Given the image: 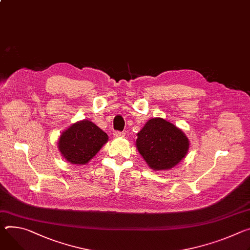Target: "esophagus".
<instances>
[{
    "label": "esophagus",
    "mask_w": 250,
    "mask_h": 250,
    "mask_svg": "<svg viewBox=\"0 0 250 250\" xmlns=\"http://www.w3.org/2000/svg\"><path fill=\"white\" fill-rule=\"evenodd\" d=\"M113 137H115V138H124L125 137V132L115 131V132H113Z\"/></svg>",
    "instance_id": "esophagus-1"
}]
</instances>
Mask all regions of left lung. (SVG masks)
<instances>
[{
    "label": "left lung",
    "instance_id": "1",
    "mask_svg": "<svg viewBox=\"0 0 250 250\" xmlns=\"http://www.w3.org/2000/svg\"><path fill=\"white\" fill-rule=\"evenodd\" d=\"M137 135L135 146L153 170L171 169L184 160L189 149L185 132L162 118L148 120Z\"/></svg>",
    "mask_w": 250,
    "mask_h": 250
}]
</instances>
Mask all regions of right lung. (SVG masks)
Segmentation results:
<instances>
[{
  "instance_id": "add662e5",
  "label": "right lung",
  "mask_w": 250,
  "mask_h": 250,
  "mask_svg": "<svg viewBox=\"0 0 250 250\" xmlns=\"http://www.w3.org/2000/svg\"><path fill=\"white\" fill-rule=\"evenodd\" d=\"M108 141L107 134L89 120L79 121L62 132L58 148L72 165L87 164Z\"/></svg>"
}]
</instances>
